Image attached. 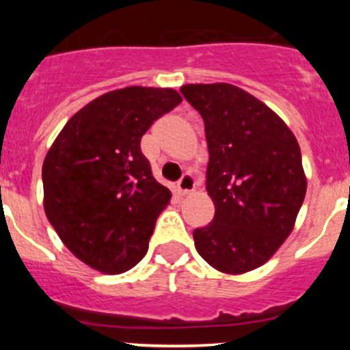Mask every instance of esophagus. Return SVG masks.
<instances>
[{
	"label": "esophagus",
	"mask_w": 350,
	"mask_h": 350,
	"mask_svg": "<svg viewBox=\"0 0 350 350\" xmlns=\"http://www.w3.org/2000/svg\"><path fill=\"white\" fill-rule=\"evenodd\" d=\"M193 191H195V179H193L191 174H185L178 183V193L185 196Z\"/></svg>",
	"instance_id": "1"
}]
</instances>
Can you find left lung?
<instances>
[{"mask_svg":"<svg viewBox=\"0 0 350 350\" xmlns=\"http://www.w3.org/2000/svg\"><path fill=\"white\" fill-rule=\"evenodd\" d=\"M204 122L206 191L215 217L193 232L201 257L225 274L271 259L295 228L306 176L295 133L267 105L228 83L185 84Z\"/></svg>","mask_w":350,"mask_h":350,"instance_id":"obj_1","label":"left lung"}]
</instances>
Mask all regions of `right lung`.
Wrapping results in <instances>:
<instances>
[{
	"label": "right lung",
	"instance_id": "add662e5",
	"mask_svg": "<svg viewBox=\"0 0 350 350\" xmlns=\"http://www.w3.org/2000/svg\"><path fill=\"white\" fill-rule=\"evenodd\" d=\"M181 101L172 88L108 91L70 116L45 155V215L67 249L100 273H125L147 254L171 191L154 179L140 140Z\"/></svg>",
	"mask_w": 350,
	"mask_h": 350
}]
</instances>
